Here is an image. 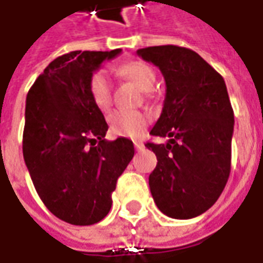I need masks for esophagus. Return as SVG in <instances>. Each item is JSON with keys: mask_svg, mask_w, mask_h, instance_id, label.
Listing matches in <instances>:
<instances>
[{"mask_svg": "<svg viewBox=\"0 0 263 263\" xmlns=\"http://www.w3.org/2000/svg\"><path fill=\"white\" fill-rule=\"evenodd\" d=\"M134 145H135V148H137L138 151H141L144 148V144H142L141 141H134Z\"/></svg>", "mask_w": 263, "mask_h": 263, "instance_id": "obj_1", "label": "esophagus"}]
</instances>
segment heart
I'll list each match as a JSON object with an SVG mask.
<instances>
[{"label": "heart", "instance_id": "heart-1", "mask_svg": "<svg viewBox=\"0 0 263 263\" xmlns=\"http://www.w3.org/2000/svg\"><path fill=\"white\" fill-rule=\"evenodd\" d=\"M117 74L126 81H131L139 89L151 97V89H154L157 82V72L149 64L144 61H129L121 64L117 68ZM88 92L93 105L101 111H106L112 102V88L109 78L104 71H97L91 75L88 82ZM148 115L141 111H124L117 109L108 117L109 129L119 137H139L148 125Z\"/></svg>", "mask_w": 263, "mask_h": 263}]
</instances>
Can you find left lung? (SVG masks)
I'll return each instance as SVG.
<instances>
[{
  "label": "left lung",
  "instance_id": "8db88e82",
  "mask_svg": "<svg viewBox=\"0 0 263 263\" xmlns=\"http://www.w3.org/2000/svg\"><path fill=\"white\" fill-rule=\"evenodd\" d=\"M137 54L161 69L166 85L151 135L170 139L145 144L158 159L151 194L166 216L195 218L218 201L231 172L234 111L225 81L192 49L159 45Z\"/></svg>",
  "mask_w": 263,
  "mask_h": 263
}]
</instances>
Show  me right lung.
Here are the masks:
<instances>
[{"label":"right lung","mask_w":263,"mask_h":263,"mask_svg":"<svg viewBox=\"0 0 263 263\" xmlns=\"http://www.w3.org/2000/svg\"><path fill=\"white\" fill-rule=\"evenodd\" d=\"M121 51L58 57L27 95L24 161L44 205L71 225L105 218L117 181L135 152L128 138L106 141L108 124L88 92L91 75Z\"/></svg>","instance_id":"right-lung-1"}]
</instances>
